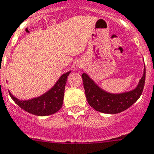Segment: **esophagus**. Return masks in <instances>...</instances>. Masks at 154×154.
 Segmentation results:
<instances>
[{"label":"esophagus","instance_id":"1","mask_svg":"<svg viewBox=\"0 0 154 154\" xmlns=\"http://www.w3.org/2000/svg\"><path fill=\"white\" fill-rule=\"evenodd\" d=\"M78 66H79V67H80V66H79V65H78Z\"/></svg>","mask_w":154,"mask_h":154}]
</instances>
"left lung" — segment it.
Instances as JSON below:
<instances>
[{
	"instance_id": "obj_1",
	"label": "left lung",
	"mask_w": 154,
	"mask_h": 154,
	"mask_svg": "<svg viewBox=\"0 0 154 154\" xmlns=\"http://www.w3.org/2000/svg\"><path fill=\"white\" fill-rule=\"evenodd\" d=\"M82 79L88 104L99 112L116 114L128 109L140 98L145 82V68L136 88L121 94H111L103 90L86 73L82 75Z\"/></svg>"
}]
</instances>
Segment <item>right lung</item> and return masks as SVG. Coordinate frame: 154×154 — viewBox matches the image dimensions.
Returning <instances> with one entry per match:
<instances>
[{
    "label": "right lung",
    "mask_w": 154,
    "mask_h": 154,
    "mask_svg": "<svg viewBox=\"0 0 154 154\" xmlns=\"http://www.w3.org/2000/svg\"><path fill=\"white\" fill-rule=\"evenodd\" d=\"M70 71L60 76L53 87L41 96L29 100H20L9 92L11 97L22 109L35 116H45L54 114L61 108L67 77Z\"/></svg>",
    "instance_id": "right-lung-1"
}]
</instances>
